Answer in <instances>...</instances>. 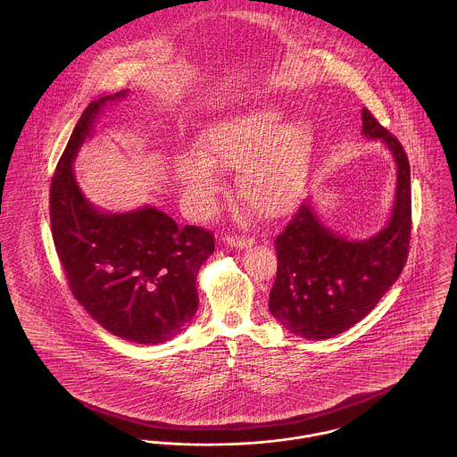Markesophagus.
Returning a JSON list of instances; mask_svg holds the SVG:
<instances>
[{
    "mask_svg": "<svg viewBox=\"0 0 457 457\" xmlns=\"http://www.w3.org/2000/svg\"><path fill=\"white\" fill-rule=\"evenodd\" d=\"M226 245L235 246V248H248L255 243L253 238H245V237H226Z\"/></svg>",
    "mask_w": 457,
    "mask_h": 457,
    "instance_id": "1",
    "label": "esophagus"
}]
</instances>
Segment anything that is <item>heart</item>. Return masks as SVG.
Returning <instances> with one entry per match:
<instances>
[{
    "label": "heart",
    "instance_id": "1",
    "mask_svg": "<svg viewBox=\"0 0 457 457\" xmlns=\"http://www.w3.org/2000/svg\"><path fill=\"white\" fill-rule=\"evenodd\" d=\"M200 151L176 164V179L195 212L211 211L220 166L239 170V196L255 214L279 218L303 198L315 131L306 120L287 123L283 109L261 106L212 123L200 137Z\"/></svg>",
    "mask_w": 457,
    "mask_h": 457
}]
</instances>
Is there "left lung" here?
<instances>
[{"label": "left lung", "instance_id": "1", "mask_svg": "<svg viewBox=\"0 0 457 457\" xmlns=\"http://www.w3.org/2000/svg\"><path fill=\"white\" fill-rule=\"evenodd\" d=\"M363 135L382 140L397 164V187L387 226L375 237L351 241L324 226L310 200L276 238L278 274L269 310L291 334L328 339L365 319L401 276L411 238L410 161L401 142L369 109Z\"/></svg>", "mask_w": 457, "mask_h": 457}]
</instances>
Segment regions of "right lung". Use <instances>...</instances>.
Here are the masks:
<instances>
[{
  "instance_id": "right-lung-1",
  "label": "right lung",
  "mask_w": 457,
  "mask_h": 457,
  "mask_svg": "<svg viewBox=\"0 0 457 457\" xmlns=\"http://www.w3.org/2000/svg\"><path fill=\"white\" fill-rule=\"evenodd\" d=\"M92 101L60 157L49 190L58 259L73 296L108 332L137 345H159L183 330L198 308L196 276L214 252V235L178 226L155 207L106 214L79 188L73 159L108 101Z\"/></svg>"
}]
</instances>
